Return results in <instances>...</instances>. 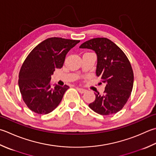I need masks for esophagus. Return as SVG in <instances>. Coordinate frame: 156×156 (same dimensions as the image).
Returning a JSON list of instances; mask_svg holds the SVG:
<instances>
[{"label": "esophagus", "instance_id": "esophagus-1", "mask_svg": "<svg viewBox=\"0 0 156 156\" xmlns=\"http://www.w3.org/2000/svg\"><path fill=\"white\" fill-rule=\"evenodd\" d=\"M76 89H77V90L78 91V92L80 93H81V94H82V93H84L86 92V90L84 89V88H81L77 87V88H76Z\"/></svg>", "mask_w": 156, "mask_h": 156}]
</instances>
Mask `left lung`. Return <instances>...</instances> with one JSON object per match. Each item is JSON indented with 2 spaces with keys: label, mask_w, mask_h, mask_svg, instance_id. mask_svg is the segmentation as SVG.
I'll return each instance as SVG.
<instances>
[{
  "label": "left lung",
  "mask_w": 156,
  "mask_h": 156,
  "mask_svg": "<svg viewBox=\"0 0 156 156\" xmlns=\"http://www.w3.org/2000/svg\"><path fill=\"white\" fill-rule=\"evenodd\" d=\"M80 48H89L97 55L96 75L105 83L103 95L95 94L88 106L101 115H108L120 111L130 96L133 87L132 66L124 52L106 38H95L84 42Z\"/></svg>",
  "instance_id": "left-lung-1"
}]
</instances>
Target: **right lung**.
I'll return each instance as SVG.
<instances>
[{
    "mask_svg": "<svg viewBox=\"0 0 156 156\" xmlns=\"http://www.w3.org/2000/svg\"><path fill=\"white\" fill-rule=\"evenodd\" d=\"M80 41L49 38L30 52L19 74L20 90L24 103L38 114H47L59 105L69 87L52 86L51 75L62 68L66 54Z\"/></svg>",
    "mask_w": 156,
    "mask_h": 156,
    "instance_id": "obj_1",
    "label": "right lung"
}]
</instances>
